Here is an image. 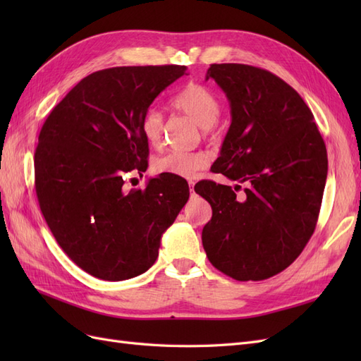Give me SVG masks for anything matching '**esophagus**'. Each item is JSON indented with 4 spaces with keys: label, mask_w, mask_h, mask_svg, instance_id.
<instances>
[{
    "label": "esophagus",
    "mask_w": 361,
    "mask_h": 361,
    "mask_svg": "<svg viewBox=\"0 0 361 361\" xmlns=\"http://www.w3.org/2000/svg\"><path fill=\"white\" fill-rule=\"evenodd\" d=\"M192 187H194V182H190V188H191V190H190V192H191V197H194V195H195V192H194V188H192Z\"/></svg>",
    "instance_id": "34e87169"
}]
</instances>
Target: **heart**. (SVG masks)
<instances>
[{"label": "heart", "instance_id": "b5f03b06", "mask_svg": "<svg viewBox=\"0 0 361 361\" xmlns=\"http://www.w3.org/2000/svg\"><path fill=\"white\" fill-rule=\"evenodd\" d=\"M173 106L191 117L206 134H212L214 125L221 114L220 97L209 87L190 82L173 97ZM147 145L159 149L164 143V117L157 108H149L140 123ZM207 164L209 157L203 152H169L154 161V170L158 174H171L183 179H194Z\"/></svg>", "mask_w": 361, "mask_h": 361}]
</instances>
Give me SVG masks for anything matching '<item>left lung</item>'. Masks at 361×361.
<instances>
[{"mask_svg": "<svg viewBox=\"0 0 361 361\" xmlns=\"http://www.w3.org/2000/svg\"><path fill=\"white\" fill-rule=\"evenodd\" d=\"M231 104L232 123L214 171L245 183L202 180L194 190L212 207L202 243L211 264L239 281L286 269L314 232L329 159L302 97L279 76L248 64H211Z\"/></svg>", "mask_w": 361, "mask_h": 361, "instance_id": "1", "label": "left lung"}]
</instances>
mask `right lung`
<instances>
[{"instance_id": "add662e5", "label": "right lung", "mask_w": 361, "mask_h": 361, "mask_svg": "<svg viewBox=\"0 0 361 361\" xmlns=\"http://www.w3.org/2000/svg\"><path fill=\"white\" fill-rule=\"evenodd\" d=\"M187 68L122 66L93 72L54 106L35 154L36 194L47 224L72 262L108 281L143 274L161 236L190 197L187 180L159 174L125 190L147 169L141 117Z\"/></svg>"}]
</instances>
